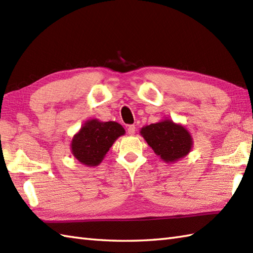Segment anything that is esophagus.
Wrapping results in <instances>:
<instances>
[{
	"mask_svg": "<svg viewBox=\"0 0 253 253\" xmlns=\"http://www.w3.org/2000/svg\"><path fill=\"white\" fill-rule=\"evenodd\" d=\"M127 131L129 135H135L136 133V126L135 125H129L127 128Z\"/></svg>",
	"mask_w": 253,
	"mask_h": 253,
	"instance_id": "34e87169",
	"label": "esophagus"
}]
</instances>
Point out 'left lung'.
<instances>
[{"label":"left lung","instance_id":"left-lung-1","mask_svg":"<svg viewBox=\"0 0 253 253\" xmlns=\"http://www.w3.org/2000/svg\"><path fill=\"white\" fill-rule=\"evenodd\" d=\"M141 135L165 162H174L189 153L192 140L184 127L164 121L143 127Z\"/></svg>","mask_w":253,"mask_h":253}]
</instances>
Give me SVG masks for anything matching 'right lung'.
Listing matches in <instances>:
<instances>
[{
  "label": "right lung",
  "instance_id": "obj_1",
  "mask_svg": "<svg viewBox=\"0 0 253 253\" xmlns=\"http://www.w3.org/2000/svg\"><path fill=\"white\" fill-rule=\"evenodd\" d=\"M125 130L118 123L89 121L74 137L72 152L80 163L95 166L101 163L116 139Z\"/></svg>",
  "mask_w": 253,
  "mask_h": 253
}]
</instances>
